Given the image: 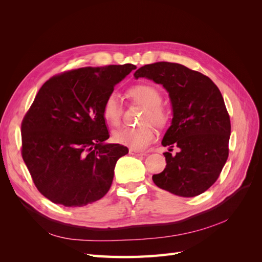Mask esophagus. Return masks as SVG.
<instances>
[{
  "mask_svg": "<svg viewBox=\"0 0 262 262\" xmlns=\"http://www.w3.org/2000/svg\"><path fill=\"white\" fill-rule=\"evenodd\" d=\"M129 154L133 155V156H144L145 153H142V152H139V150H134V149H131L129 150Z\"/></svg>",
  "mask_w": 262,
  "mask_h": 262,
  "instance_id": "esophagus-1",
  "label": "esophagus"
}]
</instances>
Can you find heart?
Here are the masks:
<instances>
[{"label":"heart","instance_id":"b5f03b06","mask_svg":"<svg viewBox=\"0 0 262 262\" xmlns=\"http://www.w3.org/2000/svg\"><path fill=\"white\" fill-rule=\"evenodd\" d=\"M129 96L138 104L144 106L145 110L142 115L141 122H153L163 125L167 121V114L161 107L162 95L155 86L149 84H139L129 90ZM122 115L121 98L116 92L108 94L102 102V116L112 125L120 122ZM156 138V132L152 125L144 124L141 126H123L114 132L113 139L118 144L128 146L134 150H142Z\"/></svg>","mask_w":262,"mask_h":262}]
</instances>
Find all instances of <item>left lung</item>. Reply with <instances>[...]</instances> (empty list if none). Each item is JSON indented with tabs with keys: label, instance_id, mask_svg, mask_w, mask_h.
I'll use <instances>...</instances> for the list:
<instances>
[{
	"label": "left lung",
	"instance_id": "left-lung-1",
	"mask_svg": "<svg viewBox=\"0 0 262 262\" xmlns=\"http://www.w3.org/2000/svg\"><path fill=\"white\" fill-rule=\"evenodd\" d=\"M161 84L171 104L172 119L162 141L166 168L154 184L179 196L203 193L216 181L228 157L231 121L217 86L208 76L170 62L146 64L134 72ZM180 148L176 156L169 152Z\"/></svg>",
	"mask_w": 262,
	"mask_h": 262
}]
</instances>
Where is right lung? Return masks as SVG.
I'll list each match as a JSON object with an SVG mask.
<instances>
[{
	"instance_id": "1",
	"label": "right lung",
	"mask_w": 262,
	"mask_h": 262,
	"mask_svg": "<svg viewBox=\"0 0 262 262\" xmlns=\"http://www.w3.org/2000/svg\"><path fill=\"white\" fill-rule=\"evenodd\" d=\"M133 64L86 67L51 77L21 123V155L37 189L68 208L101 199L129 149L106 143L102 102Z\"/></svg>"
}]
</instances>
